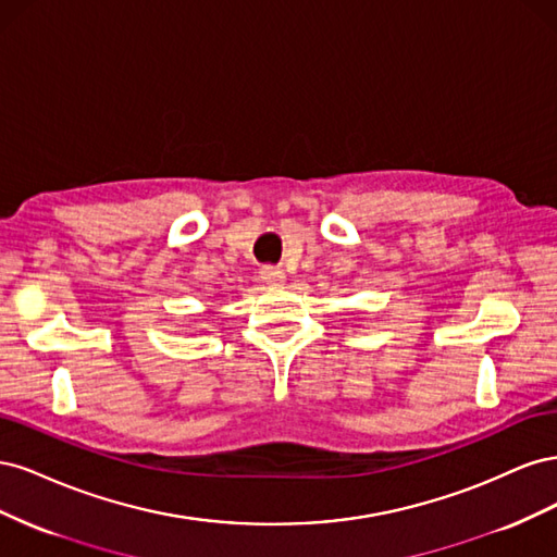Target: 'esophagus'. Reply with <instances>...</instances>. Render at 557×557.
Wrapping results in <instances>:
<instances>
[{
  "instance_id": "esophagus-1",
  "label": "esophagus",
  "mask_w": 557,
  "mask_h": 557,
  "mask_svg": "<svg viewBox=\"0 0 557 557\" xmlns=\"http://www.w3.org/2000/svg\"><path fill=\"white\" fill-rule=\"evenodd\" d=\"M260 276L267 285H281L285 281V272L281 267H262Z\"/></svg>"
}]
</instances>
